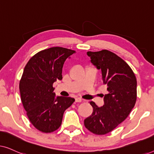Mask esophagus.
I'll return each mask as SVG.
<instances>
[{
  "mask_svg": "<svg viewBox=\"0 0 154 154\" xmlns=\"http://www.w3.org/2000/svg\"><path fill=\"white\" fill-rule=\"evenodd\" d=\"M75 102H81L82 101H83V100H82L81 98H79V97H76L75 99Z\"/></svg>",
  "mask_w": 154,
  "mask_h": 154,
  "instance_id": "esophagus-1",
  "label": "esophagus"
}]
</instances>
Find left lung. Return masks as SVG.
Listing matches in <instances>:
<instances>
[{"mask_svg":"<svg viewBox=\"0 0 154 154\" xmlns=\"http://www.w3.org/2000/svg\"><path fill=\"white\" fill-rule=\"evenodd\" d=\"M90 62L101 69L103 83L108 93L104 96V106L99 107L94 102L90 104L93 112L84 120V125L95 134H105L125 121L137 100V79L125 61L107 50L88 52Z\"/></svg>","mask_w":154,"mask_h":154,"instance_id":"left-lung-1","label":"left lung"}]
</instances>
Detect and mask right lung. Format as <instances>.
<instances>
[{"mask_svg": "<svg viewBox=\"0 0 154 154\" xmlns=\"http://www.w3.org/2000/svg\"><path fill=\"white\" fill-rule=\"evenodd\" d=\"M75 50L53 47L33 56L24 67L20 82L21 100L32 125L39 131H55L62 124L64 111L73 104L71 97H56L52 85L62 79L64 63Z\"/></svg>", "mask_w": 154, "mask_h": 154, "instance_id": "right-lung-1", "label": "right lung"}]
</instances>
